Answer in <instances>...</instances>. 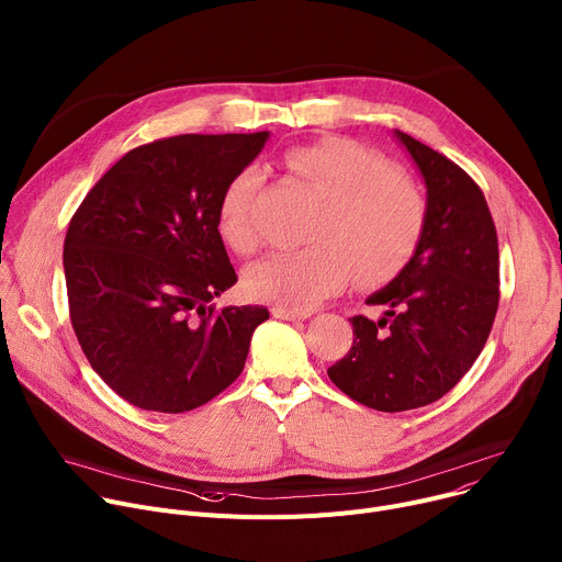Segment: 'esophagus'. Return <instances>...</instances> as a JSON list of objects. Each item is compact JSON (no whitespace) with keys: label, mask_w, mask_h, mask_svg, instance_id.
<instances>
[{"label":"esophagus","mask_w":562,"mask_h":562,"mask_svg":"<svg viewBox=\"0 0 562 562\" xmlns=\"http://www.w3.org/2000/svg\"><path fill=\"white\" fill-rule=\"evenodd\" d=\"M272 315L277 319L296 322V319H308L313 315V311H308V308H283V306H277V308H272Z\"/></svg>","instance_id":"1"}]
</instances>
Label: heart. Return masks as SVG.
I'll return each mask as SVG.
<instances>
[{
    "instance_id": "heart-1",
    "label": "heart",
    "mask_w": 562,
    "mask_h": 562,
    "mask_svg": "<svg viewBox=\"0 0 562 562\" xmlns=\"http://www.w3.org/2000/svg\"><path fill=\"white\" fill-rule=\"evenodd\" d=\"M285 164L319 200L306 227L311 245L251 266L245 272L251 296L311 308L347 288L353 274L362 285H378L407 268L425 234L427 198L405 170L351 139L292 148ZM263 184V168L251 164L221 195L218 229L240 256L261 247L254 204Z\"/></svg>"
}]
</instances>
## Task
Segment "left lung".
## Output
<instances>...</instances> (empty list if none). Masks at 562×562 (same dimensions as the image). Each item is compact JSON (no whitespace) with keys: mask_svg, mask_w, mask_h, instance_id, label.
<instances>
[{"mask_svg":"<svg viewBox=\"0 0 562 562\" xmlns=\"http://www.w3.org/2000/svg\"><path fill=\"white\" fill-rule=\"evenodd\" d=\"M427 184L418 251L367 299L380 322L356 315L353 344L328 378L378 412H405L446 396L480 358L499 306L497 232L484 191L446 155L405 133Z\"/></svg>","mask_w":562,"mask_h":562,"instance_id":"obj_1","label":"left lung"}]
</instances>
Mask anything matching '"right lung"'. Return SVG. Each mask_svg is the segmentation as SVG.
Returning <instances> with one entry per match:
<instances>
[{
    "label": "right lung",
    "mask_w": 562,
    "mask_h": 562,
    "mask_svg": "<svg viewBox=\"0 0 562 562\" xmlns=\"http://www.w3.org/2000/svg\"><path fill=\"white\" fill-rule=\"evenodd\" d=\"M268 142L178 135L125 153L85 195L65 236L69 319L110 390L182 414L240 375L261 306L215 311L238 277L218 232L227 182Z\"/></svg>",
    "instance_id": "1"
}]
</instances>
